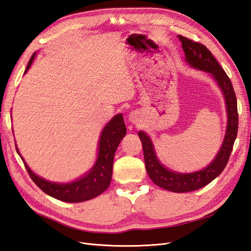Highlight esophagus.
I'll return each mask as SVG.
<instances>
[{"instance_id": "34e87169", "label": "esophagus", "mask_w": 251, "mask_h": 251, "mask_svg": "<svg viewBox=\"0 0 251 251\" xmlns=\"http://www.w3.org/2000/svg\"><path fill=\"white\" fill-rule=\"evenodd\" d=\"M139 119H140V113L137 111L131 112L130 115H128V120H130L132 124H137Z\"/></svg>"}]
</instances>
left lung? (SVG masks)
Masks as SVG:
<instances>
[{
	"label": "left lung",
	"mask_w": 251,
	"mask_h": 251,
	"mask_svg": "<svg viewBox=\"0 0 251 251\" xmlns=\"http://www.w3.org/2000/svg\"><path fill=\"white\" fill-rule=\"evenodd\" d=\"M178 39L182 43L186 62L191 66L198 68L199 70L211 73L212 77L218 82L225 97L227 115H228V125H227L224 142L216 159L207 168L192 174H179L163 168L158 161L153 144H151L149 136L143 132L138 133L142 142L146 170L151 180L156 185L166 189V191L174 193H187L207 185L225 169L227 162L229 160L234 140L237 138L239 114L237 97H235L231 80L227 76L226 72L220 66L215 56L212 55V53L201 43L189 40L182 35H178Z\"/></svg>",
	"instance_id": "1"
}]
</instances>
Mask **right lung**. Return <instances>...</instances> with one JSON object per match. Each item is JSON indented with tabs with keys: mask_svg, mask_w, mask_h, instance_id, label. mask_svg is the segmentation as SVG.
<instances>
[{
	"mask_svg": "<svg viewBox=\"0 0 251 251\" xmlns=\"http://www.w3.org/2000/svg\"><path fill=\"white\" fill-rule=\"evenodd\" d=\"M34 57L35 53H33L31 58H30L25 73L31 66ZM126 133V127L123 114H118L103 128L100 140V151H98L100 154H98L94 168L85 177H81L80 179L67 184L52 183V182L37 177L28 168L24 159L20 155L17 147L16 149L18 154L23 159V162H24L30 178L44 193L60 201L76 203L93 199L109 187L113 173L114 155H115L118 144L125 137Z\"/></svg>",
	"mask_w": 251,
	"mask_h": 251,
	"instance_id": "add662e5",
	"label": "right lung"
}]
</instances>
